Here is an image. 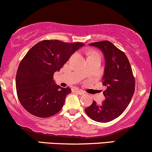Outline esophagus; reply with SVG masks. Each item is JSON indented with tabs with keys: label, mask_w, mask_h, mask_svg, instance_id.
<instances>
[{
	"label": "esophagus",
	"mask_w": 152,
	"mask_h": 152,
	"mask_svg": "<svg viewBox=\"0 0 152 152\" xmlns=\"http://www.w3.org/2000/svg\"><path fill=\"white\" fill-rule=\"evenodd\" d=\"M72 92H73V93H76V94H80V95H83V94H85V93L83 92V91H80V90H77V89L74 90V91H72Z\"/></svg>",
	"instance_id": "esophagus-1"
}]
</instances>
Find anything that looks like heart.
<instances>
[{
    "mask_svg": "<svg viewBox=\"0 0 152 152\" xmlns=\"http://www.w3.org/2000/svg\"><path fill=\"white\" fill-rule=\"evenodd\" d=\"M92 55H98V54H92Z\"/></svg>",
    "mask_w": 152,
    "mask_h": 152,
    "instance_id": "1",
    "label": "heart"
}]
</instances>
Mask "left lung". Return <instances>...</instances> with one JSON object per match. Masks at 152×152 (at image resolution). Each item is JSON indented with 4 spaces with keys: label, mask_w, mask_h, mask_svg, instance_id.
Masks as SVG:
<instances>
[{
    "label": "left lung",
    "mask_w": 152,
    "mask_h": 152,
    "mask_svg": "<svg viewBox=\"0 0 152 152\" xmlns=\"http://www.w3.org/2000/svg\"><path fill=\"white\" fill-rule=\"evenodd\" d=\"M100 49L105 59L102 84L107 89L103 92L105 100L101 104L93 102L85 109L91 119L108 122L123 113L135 91V79L128 57L124 52L107 40L89 43Z\"/></svg>",
    "instance_id": "8db88e82"
}]
</instances>
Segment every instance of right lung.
Masks as SVG:
<instances>
[{
  "mask_svg": "<svg viewBox=\"0 0 152 152\" xmlns=\"http://www.w3.org/2000/svg\"><path fill=\"white\" fill-rule=\"evenodd\" d=\"M82 43L43 40L30 48L22 60L16 75L18 99L29 113L48 117L62 109L69 88L57 86L53 74L59 71Z\"/></svg>",
  "mask_w": 152,
  "mask_h": 152,
  "instance_id": "1",
  "label": "right lung"
}]
</instances>
